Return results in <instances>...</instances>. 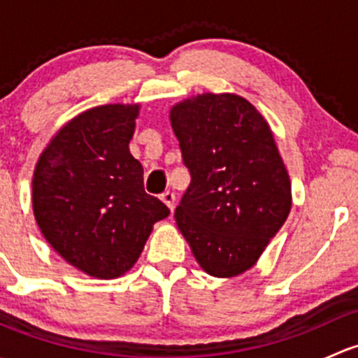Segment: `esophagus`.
Segmentation results:
<instances>
[{"label": "esophagus", "mask_w": 358, "mask_h": 358, "mask_svg": "<svg viewBox=\"0 0 358 358\" xmlns=\"http://www.w3.org/2000/svg\"><path fill=\"white\" fill-rule=\"evenodd\" d=\"M161 199H162V202H164V204L168 206V208L173 211V208H175V194L169 192V190H168V192L162 194Z\"/></svg>", "instance_id": "esophagus-1"}]
</instances>
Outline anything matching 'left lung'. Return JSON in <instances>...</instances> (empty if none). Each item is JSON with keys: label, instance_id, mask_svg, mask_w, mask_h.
Instances as JSON below:
<instances>
[{"label": "left lung", "instance_id": "1", "mask_svg": "<svg viewBox=\"0 0 358 358\" xmlns=\"http://www.w3.org/2000/svg\"><path fill=\"white\" fill-rule=\"evenodd\" d=\"M190 185L175 209L208 273L246 272L291 211V182L270 126L246 99L197 95L171 109Z\"/></svg>", "mask_w": 358, "mask_h": 358}]
</instances>
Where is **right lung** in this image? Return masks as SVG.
<instances>
[{"mask_svg":"<svg viewBox=\"0 0 358 358\" xmlns=\"http://www.w3.org/2000/svg\"><path fill=\"white\" fill-rule=\"evenodd\" d=\"M138 106H102L67 122L36 164L32 208L45 239L99 279L128 272L168 206L143 189L129 154Z\"/></svg>","mask_w":358,"mask_h":358,"instance_id":"obj_1","label":"right lung"}]
</instances>
